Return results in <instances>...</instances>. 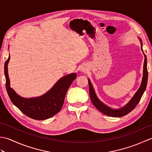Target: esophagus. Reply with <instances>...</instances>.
<instances>
[{
  "label": "esophagus",
  "mask_w": 152,
  "mask_h": 152,
  "mask_svg": "<svg viewBox=\"0 0 152 152\" xmlns=\"http://www.w3.org/2000/svg\"><path fill=\"white\" fill-rule=\"evenodd\" d=\"M88 70V66H86V65H83L81 66V69H80V70L82 71V72H85Z\"/></svg>",
  "instance_id": "obj_1"
}]
</instances>
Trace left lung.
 <instances>
[{
    "mask_svg": "<svg viewBox=\"0 0 152 152\" xmlns=\"http://www.w3.org/2000/svg\"><path fill=\"white\" fill-rule=\"evenodd\" d=\"M141 42V49L142 50V44ZM144 55V70H143V78L142 80V83L140 85V87L138 89L137 93H135V95L129 102L128 104L125 106L124 107H123L121 109L118 110H114L108 107L107 106L103 104L102 102L99 101L98 98L96 97V94L95 93L94 89L93 88V86L91 85V82H90L89 80V95H90V99H91V101L95 107L97 108L100 112H101L102 114H104L106 115L110 116V117H122V116H124L125 115L128 114L129 113H130L132 110H133L134 108L136 107L138 103L140 101V99L142 96L144 92L145 91V89L146 88L147 86V82H148V70H147V59L146 55Z\"/></svg>",
    "mask_w": 152,
    "mask_h": 152,
    "instance_id": "1",
    "label": "left lung"
}]
</instances>
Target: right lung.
<instances>
[{
  "label": "right lung",
  "instance_id": "1",
  "mask_svg": "<svg viewBox=\"0 0 152 152\" xmlns=\"http://www.w3.org/2000/svg\"><path fill=\"white\" fill-rule=\"evenodd\" d=\"M10 57L4 64L6 88L10 99L15 106L28 117L36 120L50 118L59 112L63 105L68 89L76 78L72 73L63 77L46 94L39 97L24 99L21 97L10 88L8 74Z\"/></svg>",
  "mask_w": 152,
  "mask_h": 152
}]
</instances>
